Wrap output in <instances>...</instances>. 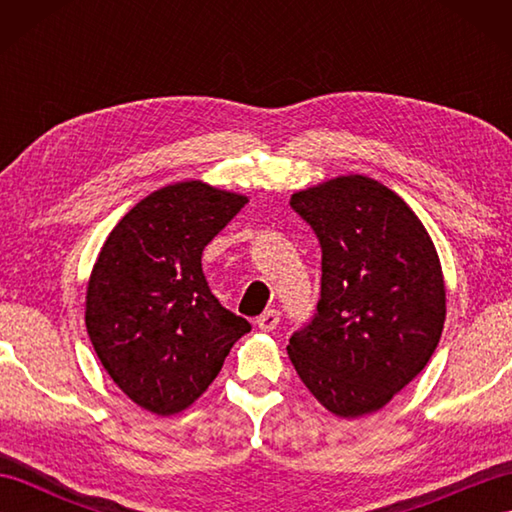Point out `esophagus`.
Returning a JSON list of instances; mask_svg holds the SVG:
<instances>
[{"instance_id": "obj_1", "label": "esophagus", "mask_w": 512, "mask_h": 512, "mask_svg": "<svg viewBox=\"0 0 512 512\" xmlns=\"http://www.w3.org/2000/svg\"><path fill=\"white\" fill-rule=\"evenodd\" d=\"M279 310H266L257 317V328L264 330V332H273L277 325H279Z\"/></svg>"}]
</instances>
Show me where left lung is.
I'll use <instances>...</instances> for the list:
<instances>
[{
    "mask_svg": "<svg viewBox=\"0 0 512 512\" xmlns=\"http://www.w3.org/2000/svg\"><path fill=\"white\" fill-rule=\"evenodd\" d=\"M321 246V297L288 354L312 396L341 418L378 411L436 352L444 281L422 222L394 191L341 176L290 200Z\"/></svg>",
    "mask_w": 512,
    "mask_h": 512,
    "instance_id": "obj_1",
    "label": "left lung"
}]
</instances>
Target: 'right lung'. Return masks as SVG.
<instances>
[{"label": "right lung", "instance_id": "1", "mask_svg": "<svg viewBox=\"0 0 512 512\" xmlns=\"http://www.w3.org/2000/svg\"><path fill=\"white\" fill-rule=\"evenodd\" d=\"M244 195L198 180L140 200L96 259L85 325L107 374L136 405L171 416L198 400L250 330L202 273V250L244 209Z\"/></svg>", "mask_w": 512, "mask_h": 512}]
</instances>
